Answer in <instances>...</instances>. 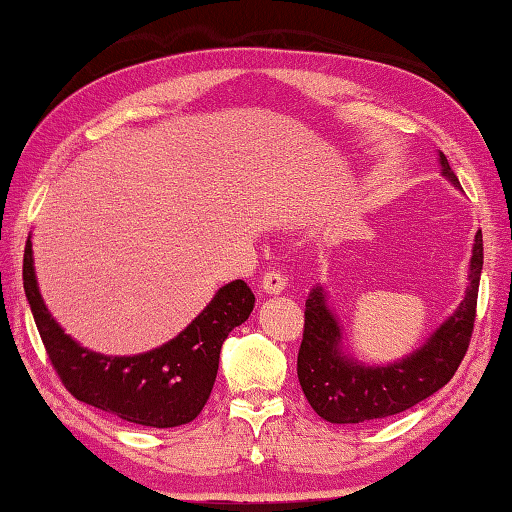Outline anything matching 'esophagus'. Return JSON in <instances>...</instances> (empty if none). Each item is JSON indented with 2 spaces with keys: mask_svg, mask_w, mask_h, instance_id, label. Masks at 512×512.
<instances>
[{
  "mask_svg": "<svg viewBox=\"0 0 512 512\" xmlns=\"http://www.w3.org/2000/svg\"><path fill=\"white\" fill-rule=\"evenodd\" d=\"M287 287V278L281 272H267L263 276V281H260V289H263L265 294H281L283 289Z\"/></svg>",
  "mask_w": 512,
  "mask_h": 512,
  "instance_id": "1",
  "label": "esophagus"
}]
</instances>
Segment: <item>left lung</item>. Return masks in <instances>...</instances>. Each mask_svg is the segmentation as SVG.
I'll return each mask as SVG.
<instances>
[{
	"label": "left lung",
	"instance_id": "1",
	"mask_svg": "<svg viewBox=\"0 0 512 512\" xmlns=\"http://www.w3.org/2000/svg\"><path fill=\"white\" fill-rule=\"evenodd\" d=\"M441 176L459 187L448 158L439 151ZM484 267V240L475 234L468 265L464 301L432 332L417 350L392 363H363L343 350V327L327 301L323 285L312 287L305 301V332L298 350V381L305 399L318 417L330 423H363L392 417L430 394L455 376L466 356L475 325L477 292Z\"/></svg>",
	"mask_w": 512,
	"mask_h": 512
}]
</instances>
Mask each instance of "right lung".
Instances as JSON below:
<instances>
[{
  "instance_id": "1",
  "label": "right lung",
  "mask_w": 512,
  "mask_h": 512,
  "mask_svg": "<svg viewBox=\"0 0 512 512\" xmlns=\"http://www.w3.org/2000/svg\"><path fill=\"white\" fill-rule=\"evenodd\" d=\"M24 292L55 372L77 401L149 428L194 421L214 388L220 347L243 325L256 298L245 281L223 285L178 336L156 350L106 356L82 347L62 330L37 287L31 236L24 249Z\"/></svg>"
}]
</instances>
